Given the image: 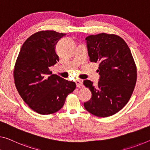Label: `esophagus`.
Returning <instances> with one entry per match:
<instances>
[{"label":"esophagus","mask_w":150,"mask_h":150,"mask_svg":"<svg viewBox=\"0 0 150 150\" xmlns=\"http://www.w3.org/2000/svg\"><path fill=\"white\" fill-rule=\"evenodd\" d=\"M76 86L78 88H81V87L83 86L82 81L80 80H77L76 81Z\"/></svg>","instance_id":"obj_1"}]
</instances>
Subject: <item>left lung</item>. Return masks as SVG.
<instances>
[{
	"instance_id": "8db88e82",
	"label": "left lung",
	"mask_w": 150,
	"mask_h": 150,
	"mask_svg": "<svg viewBox=\"0 0 150 150\" xmlns=\"http://www.w3.org/2000/svg\"><path fill=\"white\" fill-rule=\"evenodd\" d=\"M91 62H99L98 84L91 80L83 84L92 93L84 106L87 111L100 117L113 115L129 100L137 80V68L126 42L115 34L105 33L86 38Z\"/></svg>"
}]
</instances>
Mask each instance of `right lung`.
<instances>
[{"label": "right lung", "instance_id": "1", "mask_svg": "<svg viewBox=\"0 0 150 150\" xmlns=\"http://www.w3.org/2000/svg\"><path fill=\"white\" fill-rule=\"evenodd\" d=\"M66 33L40 31L23 44L14 68L17 91L25 103L41 115L54 113L62 109L66 98L76 88L74 82L52 74L50 67L59 61L55 50Z\"/></svg>", "mask_w": 150, "mask_h": 150}]
</instances>
